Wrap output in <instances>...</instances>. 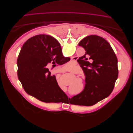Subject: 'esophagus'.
<instances>
[{
	"instance_id": "1",
	"label": "esophagus",
	"mask_w": 133,
	"mask_h": 133,
	"mask_svg": "<svg viewBox=\"0 0 133 133\" xmlns=\"http://www.w3.org/2000/svg\"><path fill=\"white\" fill-rule=\"evenodd\" d=\"M73 60H75V59H73Z\"/></svg>"
}]
</instances>
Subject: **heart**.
<instances>
[{"instance_id": "obj_1", "label": "heart", "mask_w": 133, "mask_h": 133, "mask_svg": "<svg viewBox=\"0 0 133 133\" xmlns=\"http://www.w3.org/2000/svg\"><path fill=\"white\" fill-rule=\"evenodd\" d=\"M66 66H67V69H69V68H70V67H69V66H68V64H66Z\"/></svg>"}]
</instances>
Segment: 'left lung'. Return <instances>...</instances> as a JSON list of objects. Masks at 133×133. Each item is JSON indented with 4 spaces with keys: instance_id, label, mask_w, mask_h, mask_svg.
Here are the masks:
<instances>
[{
    "instance_id": "obj_1",
    "label": "left lung",
    "mask_w": 133,
    "mask_h": 133,
    "mask_svg": "<svg viewBox=\"0 0 133 133\" xmlns=\"http://www.w3.org/2000/svg\"><path fill=\"white\" fill-rule=\"evenodd\" d=\"M79 46L85 50L81 65L85 75L84 89L74 96L73 104L91 106L108 97L118 78L117 59L110 44L96 35L88 36ZM91 59L90 63L88 58Z\"/></svg>"
}]
</instances>
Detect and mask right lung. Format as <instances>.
<instances>
[{"instance_id": "right-lung-1", "label": "right lung", "mask_w": 133, "mask_h": 133, "mask_svg": "<svg viewBox=\"0 0 133 133\" xmlns=\"http://www.w3.org/2000/svg\"><path fill=\"white\" fill-rule=\"evenodd\" d=\"M69 61L54 37L45 35L34 36L25 42L19 54L18 79L30 95L43 102H59L61 98L68 97L60 89L48 65L50 63L62 65Z\"/></svg>"}]
</instances>
